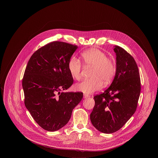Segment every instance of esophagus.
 Listing matches in <instances>:
<instances>
[{
    "label": "esophagus",
    "instance_id": "obj_1",
    "mask_svg": "<svg viewBox=\"0 0 158 158\" xmlns=\"http://www.w3.org/2000/svg\"><path fill=\"white\" fill-rule=\"evenodd\" d=\"M89 95H88L87 94H84L83 95V98H89Z\"/></svg>",
    "mask_w": 158,
    "mask_h": 158
}]
</instances>
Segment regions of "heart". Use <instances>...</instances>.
I'll return each mask as SVG.
<instances>
[{"mask_svg":"<svg viewBox=\"0 0 158 158\" xmlns=\"http://www.w3.org/2000/svg\"><path fill=\"white\" fill-rule=\"evenodd\" d=\"M81 59L86 66L92 68L91 79L76 84V90L85 94H90L101 88L102 82H108L112 79L115 72V65L104 52L97 48H90L81 54ZM68 69L73 79L79 80L81 78L82 65L78 59L72 57L69 60Z\"/></svg>","mask_w":158,"mask_h":158,"instance_id":"heart-1","label":"heart"}]
</instances>
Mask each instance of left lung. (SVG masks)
Returning a JSON list of instances; mask_svg holds the SVG:
<instances>
[{"instance_id": "obj_1", "label": "left lung", "mask_w": 158, "mask_h": 158, "mask_svg": "<svg viewBox=\"0 0 158 158\" xmlns=\"http://www.w3.org/2000/svg\"><path fill=\"white\" fill-rule=\"evenodd\" d=\"M116 71L113 82L102 94L95 96L90 114L92 125L98 131L113 133L120 130L135 113L141 84L137 65L124 49L114 46Z\"/></svg>"}]
</instances>
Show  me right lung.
Returning a JSON list of instances; mask_svg holds the SVG:
<instances>
[{"mask_svg":"<svg viewBox=\"0 0 158 158\" xmlns=\"http://www.w3.org/2000/svg\"><path fill=\"white\" fill-rule=\"evenodd\" d=\"M77 46L53 41L31 57L23 79L24 103L34 120L47 131L64 126L73 110L82 99V92H64L73 83L69 61Z\"/></svg>","mask_w":158,"mask_h":158,"instance_id":"1","label":"right lung"}]
</instances>
